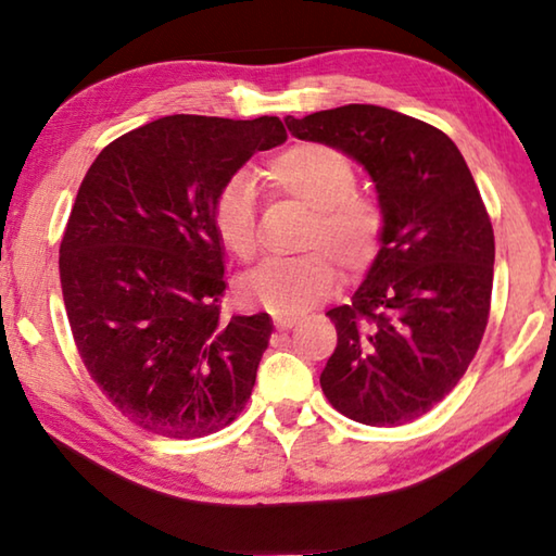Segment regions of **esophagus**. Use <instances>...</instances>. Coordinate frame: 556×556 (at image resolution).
<instances>
[{
    "label": "esophagus",
    "instance_id": "obj_1",
    "mask_svg": "<svg viewBox=\"0 0 556 556\" xmlns=\"http://www.w3.org/2000/svg\"><path fill=\"white\" fill-rule=\"evenodd\" d=\"M299 324L296 316H275V326L279 331H289V328H294Z\"/></svg>",
    "mask_w": 556,
    "mask_h": 556
}]
</instances>
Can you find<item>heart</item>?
I'll use <instances>...</instances> for the list:
<instances>
[{"label":"heart","mask_w":556,"mask_h":556,"mask_svg":"<svg viewBox=\"0 0 556 556\" xmlns=\"http://www.w3.org/2000/svg\"><path fill=\"white\" fill-rule=\"evenodd\" d=\"M265 178L271 191L314 211L306 248L328 250L351 275L372 265L382 244L384 213L378 201L355 193L357 172L348 156L324 144H296L269 159ZM257 213V188L248 176L230 178L215 195L213 228L235 257H255ZM324 250L267 260L240 279V299L277 316L306 312L331 294L338 281L333 260Z\"/></svg>","instance_id":"heart-1"}]
</instances>
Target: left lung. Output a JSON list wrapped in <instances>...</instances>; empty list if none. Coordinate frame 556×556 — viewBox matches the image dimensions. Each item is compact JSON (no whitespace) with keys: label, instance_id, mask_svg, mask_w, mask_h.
I'll use <instances>...</instances> for the list:
<instances>
[{"label":"left lung","instance_id":"8db88e82","mask_svg":"<svg viewBox=\"0 0 556 556\" xmlns=\"http://www.w3.org/2000/svg\"><path fill=\"white\" fill-rule=\"evenodd\" d=\"M285 122L363 164L384 213L368 277L326 314L338 345L321 390L361 425H407L456 388L485 333L495 238L481 193L444 131L402 112L343 105Z\"/></svg>","mask_w":556,"mask_h":556}]
</instances>
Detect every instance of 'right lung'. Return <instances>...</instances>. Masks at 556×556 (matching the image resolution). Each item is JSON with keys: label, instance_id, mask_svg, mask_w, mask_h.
Here are the masks:
<instances>
[{"label": "right lung", "instance_id": "right-lung-1", "mask_svg": "<svg viewBox=\"0 0 556 556\" xmlns=\"http://www.w3.org/2000/svg\"><path fill=\"white\" fill-rule=\"evenodd\" d=\"M285 139L279 117L172 115L115 139L83 178L61 240L65 314L90 378L152 434H213L255 388L271 318L220 314L213 203Z\"/></svg>", "mask_w": 556, "mask_h": 556}]
</instances>
